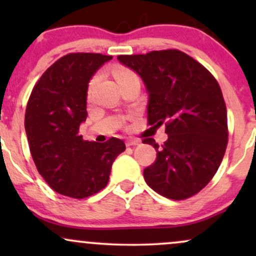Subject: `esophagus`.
<instances>
[{"label":"esophagus","mask_w":256,"mask_h":256,"mask_svg":"<svg viewBox=\"0 0 256 256\" xmlns=\"http://www.w3.org/2000/svg\"><path fill=\"white\" fill-rule=\"evenodd\" d=\"M140 140H132V138H131V140H126V146H138V144H140Z\"/></svg>","instance_id":"esophagus-1"}]
</instances>
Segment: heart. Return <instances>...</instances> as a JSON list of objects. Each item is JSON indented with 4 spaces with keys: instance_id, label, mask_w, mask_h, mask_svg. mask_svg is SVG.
Segmentation results:
<instances>
[{
    "instance_id": "heart-1",
    "label": "heart",
    "mask_w": 256,
    "mask_h": 256,
    "mask_svg": "<svg viewBox=\"0 0 256 256\" xmlns=\"http://www.w3.org/2000/svg\"><path fill=\"white\" fill-rule=\"evenodd\" d=\"M113 74L114 77H116V82L120 83V82H124L126 79H131V78H137L136 76L132 73L130 70L128 68H124V67H116V68L113 70ZM98 77L96 76V77H94L91 79L90 84H89V89H88V96H89V98H91V95H92L94 92V89H95L96 84H98Z\"/></svg>"
}]
</instances>
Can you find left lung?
Wrapping results in <instances>:
<instances>
[{
  "instance_id": "left-lung-1",
  "label": "left lung",
  "mask_w": 256,
  "mask_h": 256,
  "mask_svg": "<svg viewBox=\"0 0 256 256\" xmlns=\"http://www.w3.org/2000/svg\"><path fill=\"white\" fill-rule=\"evenodd\" d=\"M136 72L148 94L149 125L165 124L167 140L152 144L158 156L143 176L154 192L171 200L198 194L218 171L228 146V116L218 82L179 50L119 55Z\"/></svg>"
}]
</instances>
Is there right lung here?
Wrapping results in <instances>:
<instances>
[{
    "label": "right lung",
    "instance_id": "add662e5",
    "mask_svg": "<svg viewBox=\"0 0 256 256\" xmlns=\"http://www.w3.org/2000/svg\"><path fill=\"white\" fill-rule=\"evenodd\" d=\"M112 56L91 52L64 55L34 85L25 113V131L40 174L52 190L89 198L107 185L112 165L125 143L84 140L79 126L88 116L89 82Z\"/></svg>",
    "mask_w": 256,
    "mask_h": 256
}]
</instances>
